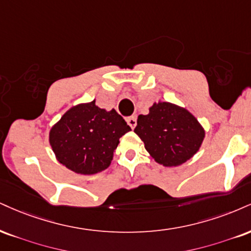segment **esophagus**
Returning <instances> with one entry per match:
<instances>
[{"label": "esophagus", "mask_w": 251, "mask_h": 251, "mask_svg": "<svg viewBox=\"0 0 251 251\" xmlns=\"http://www.w3.org/2000/svg\"><path fill=\"white\" fill-rule=\"evenodd\" d=\"M126 122L129 126H131V128H134L135 126H137V118L135 117H128L127 119H126Z\"/></svg>", "instance_id": "34e87169"}]
</instances>
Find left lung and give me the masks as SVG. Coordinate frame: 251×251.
Wrapping results in <instances>:
<instances>
[{
    "instance_id": "1",
    "label": "left lung",
    "mask_w": 251,
    "mask_h": 251,
    "mask_svg": "<svg viewBox=\"0 0 251 251\" xmlns=\"http://www.w3.org/2000/svg\"><path fill=\"white\" fill-rule=\"evenodd\" d=\"M134 132L156 162L182 165L198 152L204 139L201 124L186 108L167 101L154 102L149 114L138 117Z\"/></svg>"
}]
</instances>
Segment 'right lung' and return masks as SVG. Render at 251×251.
Masks as SVG:
<instances>
[{"instance_id": "obj_1", "label": "right lung", "mask_w": 251, "mask_h": 251, "mask_svg": "<svg viewBox=\"0 0 251 251\" xmlns=\"http://www.w3.org/2000/svg\"><path fill=\"white\" fill-rule=\"evenodd\" d=\"M131 127L117 111L98 107L96 100L72 106L49 133L56 158L77 174L91 175L106 170L119 139Z\"/></svg>"}]
</instances>
